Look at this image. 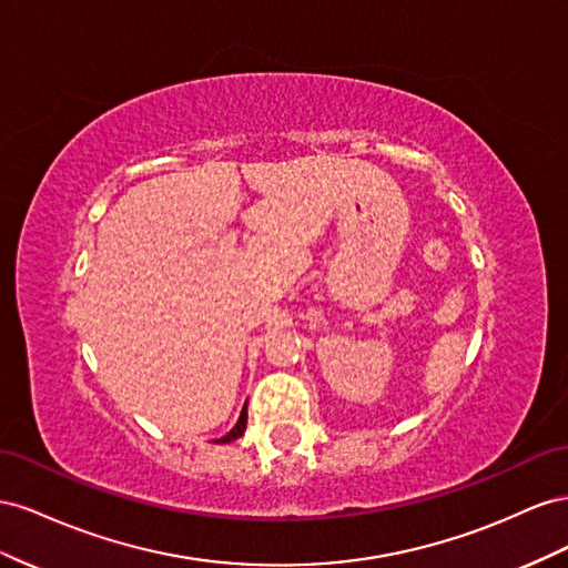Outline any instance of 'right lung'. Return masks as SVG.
<instances>
[{
    "instance_id": "right-lung-1",
    "label": "right lung",
    "mask_w": 568,
    "mask_h": 568,
    "mask_svg": "<svg viewBox=\"0 0 568 568\" xmlns=\"http://www.w3.org/2000/svg\"><path fill=\"white\" fill-rule=\"evenodd\" d=\"M245 428H247V404H245V409H242V414H240V418H237V424H235V428L229 433V435H223V437H219L216 443H231V440H237V437L245 433Z\"/></svg>"
}]
</instances>
